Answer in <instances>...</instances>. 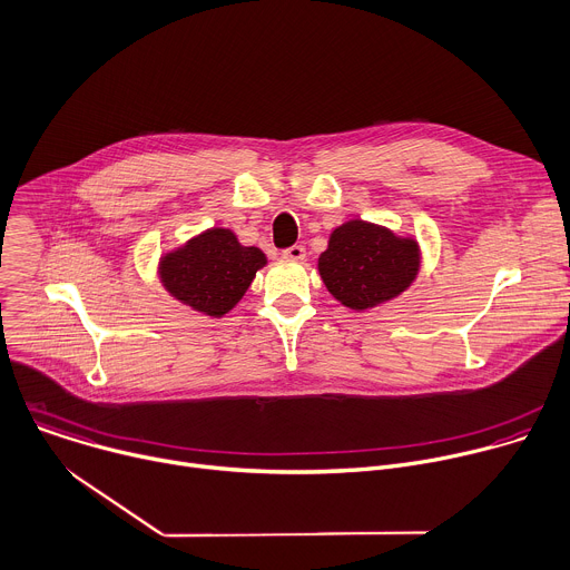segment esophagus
<instances>
[{
    "mask_svg": "<svg viewBox=\"0 0 570 570\" xmlns=\"http://www.w3.org/2000/svg\"><path fill=\"white\" fill-rule=\"evenodd\" d=\"M283 256L289 258V261H303L305 258V247L303 245H292L283 252Z\"/></svg>",
    "mask_w": 570,
    "mask_h": 570,
    "instance_id": "34e87169",
    "label": "esophagus"
}]
</instances>
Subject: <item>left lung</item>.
<instances>
[{
    "label": "left lung",
    "instance_id": "8db88e82",
    "mask_svg": "<svg viewBox=\"0 0 570 570\" xmlns=\"http://www.w3.org/2000/svg\"><path fill=\"white\" fill-rule=\"evenodd\" d=\"M420 267L413 240H402L384 226L351 219L332 232L318 258L327 292L353 309H366L404 292Z\"/></svg>",
    "mask_w": 570,
    "mask_h": 570
}]
</instances>
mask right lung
<instances>
[{"instance_id": "obj_1", "label": "right lung", "mask_w": 570, "mask_h": 570, "mask_svg": "<svg viewBox=\"0 0 570 570\" xmlns=\"http://www.w3.org/2000/svg\"><path fill=\"white\" fill-rule=\"evenodd\" d=\"M267 263L256 247H243L229 229H210L164 256L159 276L181 303L208 316L229 312Z\"/></svg>"}]
</instances>
